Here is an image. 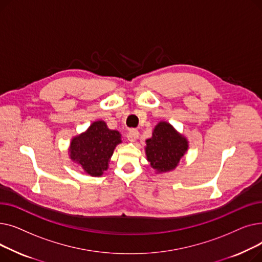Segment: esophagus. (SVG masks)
Returning <instances> with one entry per match:
<instances>
[{
    "mask_svg": "<svg viewBox=\"0 0 262 262\" xmlns=\"http://www.w3.org/2000/svg\"><path fill=\"white\" fill-rule=\"evenodd\" d=\"M127 139L128 141L130 142H135L137 139L139 138V132L137 129H130L128 133H127Z\"/></svg>",
    "mask_w": 262,
    "mask_h": 262,
    "instance_id": "1",
    "label": "esophagus"
}]
</instances>
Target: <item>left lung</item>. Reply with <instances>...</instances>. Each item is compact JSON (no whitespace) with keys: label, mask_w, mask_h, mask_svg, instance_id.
Returning <instances> with one entry per match:
<instances>
[{"label":"left lung","mask_w":262,"mask_h":262,"mask_svg":"<svg viewBox=\"0 0 262 262\" xmlns=\"http://www.w3.org/2000/svg\"><path fill=\"white\" fill-rule=\"evenodd\" d=\"M188 149V142L167 122H160L146 140L145 153L150 166L158 172L173 170Z\"/></svg>","instance_id":"left-lung-1"}]
</instances>
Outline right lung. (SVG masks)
Listing matches in <instances>:
<instances>
[{"label":"right lung","mask_w":262,"mask_h":262,"mask_svg":"<svg viewBox=\"0 0 262 262\" xmlns=\"http://www.w3.org/2000/svg\"><path fill=\"white\" fill-rule=\"evenodd\" d=\"M121 142V135L109 129L106 123L98 121L86 133L73 138L70 144L71 159L80 164L91 176H101L108 168V161L114 149Z\"/></svg>","instance_id":"add662e5"}]
</instances>
